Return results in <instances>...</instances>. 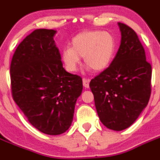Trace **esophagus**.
I'll return each mask as SVG.
<instances>
[{
    "mask_svg": "<svg viewBox=\"0 0 160 160\" xmlns=\"http://www.w3.org/2000/svg\"><path fill=\"white\" fill-rule=\"evenodd\" d=\"M83 85L85 88H88L89 87V80L88 79H86V78H83Z\"/></svg>",
    "mask_w": 160,
    "mask_h": 160,
    "instance_id": "esophagus-1",
    "label": "esophagus"
}]
</instances>
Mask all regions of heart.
Here are the masks:
<instances>
[{"instance_id": "1", "label": "heart", "mask_w": 160, "mask_h": 160, "mask_svg": "<svg viewBox=\"0 0 160 160\" xmlns=\"http://www.w3.org/2000/svg\"><path fill=\"white\" fill-rule=\"evenodd\" d=\"M117 42L111 32L100 30L84 31L71 41V47L62 52V60L68 72H75L84 58L85 67L95 72H102L111 63Z\"/></svg>"}]
</instances>
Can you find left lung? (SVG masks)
Segmentation results:
<instances>
[{"instance_id":"obj_1","label":"left lung","mask_w":160,"mask_h":160,"mask_svg":"<svg viewBox=\"0 0 160 160\" xmlns=\"http://www.w3.org/2000/svg\"><path fill=\"white\" fill-rule=\"evenodd\" d=\"M121 43L111 65L90 81L101 122L121 131L131 126L147 106L151 93V65L138 35L118 22Z\"/></svg>"}]
</instances>
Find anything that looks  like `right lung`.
<instances>
[{
    "label": "right lung",
    "instance_id": "add662e5",
    "mask_svg": "<svg viewBox=\"0 0 160 160\" xmlns=\"http://www.w3.org/2000/svg\"><path fill=\"white\" fill-rule=\"evenodd\" d=\"M37 29L17 47L10 64L12 96L29 123L49 135L65 132L72 124L82 79L66 72L53 36Z\"/></svg>",
    "mask_w": 160,
    "mask_h": 160
}]
</instances>
